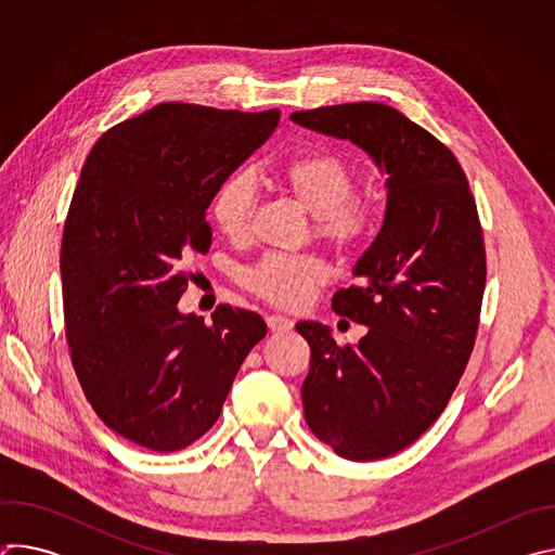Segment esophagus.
Masks as SVG:
<instances>
[{"mask_svg": "<svg viewBox=\"0 0 555 555\" xmlns=\"http://www.w3.org/2000/svg\"><path fill=\"white\" fill-rule=\"evenodd\" d=\"M266 323L272 332L276 334H283V332H289L294 327V323L287 319V315H281V313H270L266 315Z\"/></svg>", "mask_w": 555, "mask_h": 555, "instance_id": "1", "label": "esophagus"}]
</instances>
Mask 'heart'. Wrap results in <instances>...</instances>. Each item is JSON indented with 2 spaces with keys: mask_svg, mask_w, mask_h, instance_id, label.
I'll use <instances>...</instances> for the list:
<instances>
[{
  "mask_svg": "<svg viewBox=\"0 0 555 555\" xmlns=\"http://www.w3.org/2000/svg\"><path fill=\"white\" fill-rule=\"evenodd\" d=\"M281 184L315 217L313 230L338 255L362 250L373 228V210L353 197L358 180L338 153H300L279 169ZM255 184L248 176L228 178L215 195L212 217L228 240H246L255 217ZM330 270L315 255H266L242 272V285L279 307H300L325 285Z\"/></svg>",
  "mask_w": 555,
  "mask_h": 555,
  "instance_id": "b5f03b06",
  "label": "heart"
}]
</instances>
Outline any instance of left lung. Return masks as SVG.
Instances as JSON below:
<instances>
[{
  "label": "left lung",
  "instance_id": "1",
  "mask_svg": "<svg viewBox=\"0 0 555 555\" xmlns=\"http://www.w3.org/2000/svg\"><path fill=\"white\" fill-rule=\"evenodd\" d=\"M289 118L351 140L388 176L360 283L332 298L366 336L340 347L330 327L296 323L311 349L300 388L311 433L345 459H384L437 422L477 340L488 274L477 204L454 153L398 109L345 103Z\"/></svg>",
  "mask_w": 555,
  "mask_h": 555
}]
</instances>
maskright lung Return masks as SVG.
<instances>
[{
	"label": "right lung",
	"mask_w": 555,
	"mask_h": 555,
	"mask_svg": "<svg viewBox=\"0 0 555 555\" xmlns=\"http://www.w3.org/2000/svg\"><path fill=\"white\" fill-rule=\"evenodd\" d=\"M279 109L160 103L105 131L78 178L61 242L65 338L96 415L120 437L173 452L217 422L232 379L268 334L255 311L180 313L206 210L270 138Z\"/></svg>",
	"instance_id": "add662e5"
}]
</instances>
